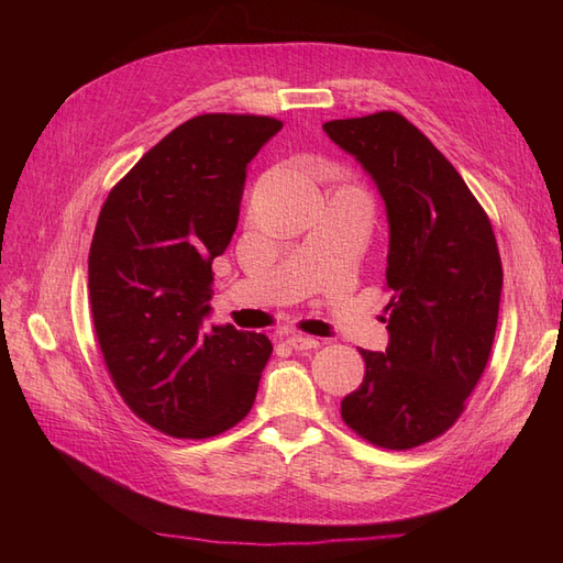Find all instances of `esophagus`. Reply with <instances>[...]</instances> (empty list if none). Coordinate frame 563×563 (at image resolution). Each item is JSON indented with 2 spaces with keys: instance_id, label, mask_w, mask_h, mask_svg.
Segmentation results:
<instances>
[{
  "instance_id": "34e87169",
  "label": "esophagus",
  "mask_w": 563,
  "mask_h": 563,
  "mask_svg": "<svg viewBox=\"0 0 563 563\" xmlns=\"http://www.w3.org/2000/svg\"><path fill=\"white\" fill-rule=\"evenodd\" d=\"M282 340H284L288 347H294V350H314V347H319V340L317 338L302 335V333H286Z\"/></svg>"
}]
</instances>
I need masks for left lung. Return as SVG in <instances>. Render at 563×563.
I'll return each mask as SVG.
<instances>
[{
    "instance_id": "8db88e82",
    "label": "left lung",
    "mask_w": 563,
    "mask_h": 563,
    "mask_svg": "<svg viewBox=\"0 0 563 563\" xmlns=\"http://www.w3.org/2000/svg\"><path fill=\"white\" fill-rule=\"evenodd\" d=\"M323 131L376 183L389 223V343L360 350L364 383L340 416L371 444L406 451L451 428L486 368L503 291L496 234L453 164L399 112Z\"/></svg>"
}]
</instances>
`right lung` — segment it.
Segmentation results:
<instances>
[{
	"label": "right lung",
	"mask_w": 563,
	"mask_h": 563,
	"mask_svg": "<svg viewBox=\"0 0 563 563\" xmlns=\"http://www.w3.org/2000/svg\"><path fill=\"white\" fill-rule=\"evenodd\" d=\"M282 129L258 114H199L147 150L100 209L89 298L119 395L152 428L207 439L255 401L272 354L263 333L211 314V263L240 220L246 166Z\"/></svg>",
	"instance_id": "right-lung-1"
}]
</instances>
